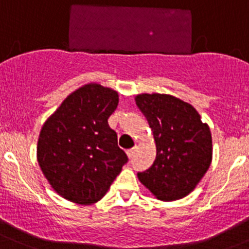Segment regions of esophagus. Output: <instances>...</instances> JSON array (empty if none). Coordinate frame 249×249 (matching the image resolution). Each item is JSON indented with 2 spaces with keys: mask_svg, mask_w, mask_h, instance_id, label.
Here are the masks:
<instances>
[{
  "mask_svg": "<svg viewBox=\"0 0 249 249\" xmlns=\"http://www.w3.org/2000/svg\"><path fill=\"white\" fill-rule=\"evenodd\" d=\"M136 149H137V148L134 147V148H131V149H129V150H127V152H126L127 157H129L130 159H131V158L135 155V153H136Z\"/></svg>",
  "mask_w": 249,
  "mask_h": 249,
  "instance_id": "34e87169",
  "label": "esophagus"
}]
</instances>
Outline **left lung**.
I'll return each mask as SVG.
<instances>
[{
    "instance_id": "1",
    "label": "left lung",
    "mask_w": 249,
    "mask_h": 249,
    "mask_svg": "<svg viewBox=\"0 0 249 249\" xmlns=\"http://www.w3.org/2000/svg\"><path fill=\"white\" fill-rule=\"evenodd\" d=\"M152 129L157 158L140 172V182L161 201H175L196 188L212 162V135L201 115L188 102L169 94L135 97Z\"/></svg>"
}]
</instances>
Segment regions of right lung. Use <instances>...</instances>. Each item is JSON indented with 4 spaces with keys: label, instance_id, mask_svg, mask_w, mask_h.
Returning a JSON list of instances; mask_svg holds the SVG:
<instances>
[{
    "label": "right lung",
    "instance_id": "right-lung-1",
    "mask_svg": "<svg viewBox=\"0 0 249 249\" xmlns=\"http://www.w3.org/2000/svg\"><path fill=\"white\" fill-rule=\"evenodd\" d=\"M119 104L112 88L88 83L69 95L44 122L37 161L50 187L78 205L102 199L126 164L117 134L108 125Z\"/></svg>",
    "mask_w": 249,
    "mask_h": 249
}]
</instances>
